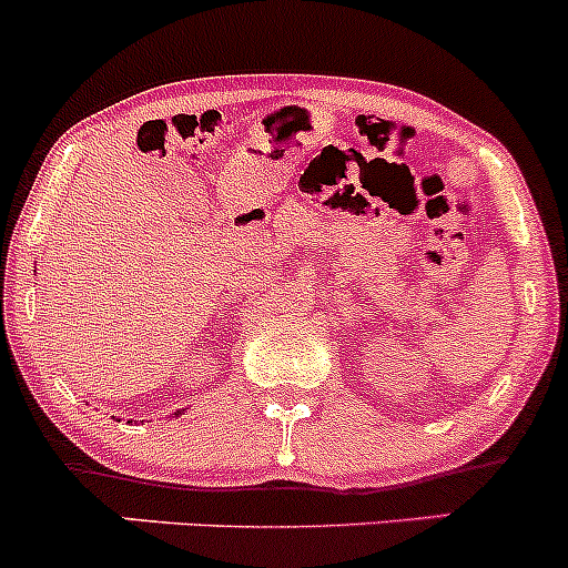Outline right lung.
<instances>
[{
	"label": "right lung",
	"mask_w": 568,
	"mask_h": 568,
	"mask_svg": "<svg viewBox=\"0 0 568 568\" xmlns=\"http://www.w3.org/2000/svg\"><path fill=\"white\" fill-rule=\"evenodd\" d=\"M174 415H183V413H180V410H178V413H174Z\"/></svg>",
	"instance_id": "1"
}]
</instances>
